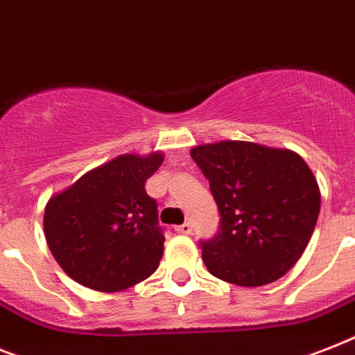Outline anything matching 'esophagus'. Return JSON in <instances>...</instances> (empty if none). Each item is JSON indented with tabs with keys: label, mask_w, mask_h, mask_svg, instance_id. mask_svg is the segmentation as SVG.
I'll use <instances>...</instances> for the list:
<instances>
[{
	"label": "esophagus",
	"mask_w": 355,
	"mask_h": 355,
	"mask_svg": "<svg viewBox=\"0 0 355 355\" xmlns=\"http://www.w3.org/2000/svg\"><path fill=\"white\" fill-rule=\"evenodd\" d=\"M175 232L182 233V235H189V233L193 232V227H191V224H189V223H184V224H180V226L175 227Z\"/></svg>",
	"instance_id": "1"
}]
</instances>
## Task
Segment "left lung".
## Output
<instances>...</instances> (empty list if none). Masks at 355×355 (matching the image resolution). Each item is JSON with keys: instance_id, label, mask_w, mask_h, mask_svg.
<instances>
[{"instance_id": "left-lung-1", "label": "left lung", "mask_w": 355, "mask_h": 355, "mask_svg": "<svg viewBox=\"0 0 355 355\" xmlns=\"http://www.w3.org/2000/svg\"><path fill=\"white\" fill-rule=\"evenodd\" d=\"M218 206V233L202 241L211 275L239 286L281 279L306 250L321 209L312 169L290 149L226 140L191 149Z\"/></svg>"}]
</instances>
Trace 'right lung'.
<instances>
[{
	"label": "right lung",
	"instance_id": "1",
	"mask_svg": "<svg viewBox=\"0 0 355 355\" xmlns=\"http://www.w3.org/2000/svg\"><path fill=\"white\" fill-rule=\"evenodd\" d=\"M162 153L120 155L56 193L45 206L49 250L69 277L96 292H120L160 264L164 233L146 180Z\"/></svg>",
	"mask_w": 355,
	"mask_h": 355
}]
</instances>
